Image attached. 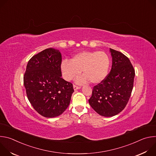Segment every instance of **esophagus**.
I'll return each mask as SVG.
<instances>
[{"label": "esophagus", "instance_id": "1", "mask_svg": "<svg viewBox=\"0 0 156 156\" xmlns=\"http://www.w3.org/2000/svg\"><path fill=\"white\" fill-rule=\"evenodd\" d=\"M81 87L80 86H76V85H73V89L75 91H76L78 90H79V89H80Z\"/></svg>", "mask_w": 156, "mask_h": 156}]
</instances>
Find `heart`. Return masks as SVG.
I'll list each match as a JSON object with an SVG mask.
<instances>
[{"label": "heart", "instance_id": "1", "mask_svg": "<svg viewBox=\"0 0 156 156\" xmlns=\"http://www.w3.org/2000/svg\"><path fill=\"white\" fill-rule=\"evenodd\" d=\"M110 66V57L105 52L83 51L75 55L71 61L63 60L61 70L66 81H71L82 71L84 75L76 79L77 83L99 84L107 77Z\"/></svg>", "mask_w": 156, "mask_h": 156}]
</instances>
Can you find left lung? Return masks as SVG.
I'll use <instances>...</instances> for the list:
<instances>
[{
	"mask_svg": "<svg viewBox=\"0 0 156 156\" xmlns=\"http://www.w3.org/2000/svg\"><path fill=\"white\" fill-rule=\"evenodd\" d=\"M110 52L112 58V69L103 81L94 86L89 99L96 112L106 117L116 115L124 109L130 98L135 76L126 56L110 48Z\"/></svg>",
	"mask_w": 156,
	"mask_h": 156,
	"instance_id": "8db88e82",
	"label": "left lung"
}]
</instances>
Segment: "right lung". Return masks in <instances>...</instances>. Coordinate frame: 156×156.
Masks as SVG:
<instances>
[{"instance_id": "1", "label": "right lung", "mask_w": 156, "mask_h": 156, "mask_svg": "<svg viewBox=\"0 0 156 156\" xmlns=\"http://www.w3.org/2000/svg\"><path fill=\"white\" fill-rule=\"evenodd\" d=\"M59 50L46 49L29 60L23 78L28 99L40 115L53 118L69 107L73 84L62 78Z\"/></svg>"}]
</instances>
